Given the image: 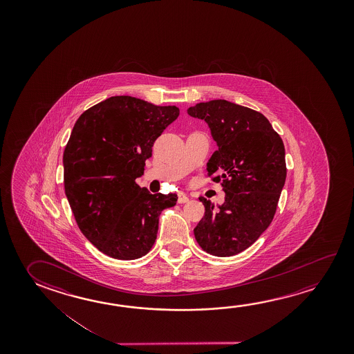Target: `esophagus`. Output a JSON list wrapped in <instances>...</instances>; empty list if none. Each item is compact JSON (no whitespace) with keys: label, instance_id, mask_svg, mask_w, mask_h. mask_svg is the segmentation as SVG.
<instances>
[{"label":"esophagus","instance_id":"esophagus-1","mask_svg":"<svg viewBox=\"0 0 354 354\" xmlns=\"http://www.w3.org/2000/svg\"><path fill=\"white\" fill-rule=\"evenodd\" d=\"M189 201V196L186 195L185 192H179L178 194V203H185Z\"/></svg>","mask_w":354,"mask_h":354}]
</instances>
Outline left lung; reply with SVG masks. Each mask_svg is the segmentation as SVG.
I'll return each mask as SVG.
<instances>
[{"label": "left lung", "instance_id": "1", "mask_svg": "<svg viewBox=\"0 0 354 354\" xmlns=\"http://www.w3.org/2000/svg\"><path fill=\"white\" fill-rule=\"evenodd\" d=\"M187 113L209 126L217 151L207 171L226 194L217 206L198 197L205 216L194 234L209 254H238L272 223L286 179L284 143L261 112L226 100L200 102Z\"/></svg>", "mask_w": 354, "mask_h": 354}]
</instances>
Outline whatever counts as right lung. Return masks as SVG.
Instances as JSON below:
<instances>
[{"instance_id": "obj_1", "label": "right lung", "mask_w": 354, "mask_h": 354, "mask_svg": "<svg viewBox=\"0 0 354 354\" xmlns=\"http://www.w3.org/2000/svg\"><path fill=\"white\" fill-rule=\"evenodd\" d=\"M176 106L112 96L77 118L65 147V195L82 234L106 255L132 261L157 238L159 216L176 194H151L136 184Z\"/></svg>"}]
</instances>
